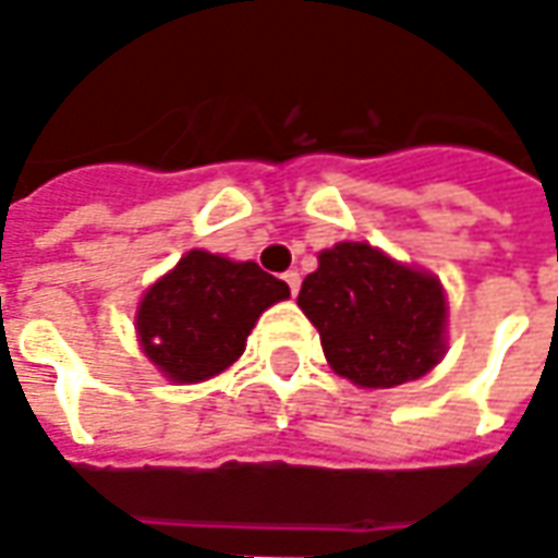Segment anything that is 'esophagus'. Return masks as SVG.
<instances>
[{
  "instance_id": "obj_1",
  "label": "esophagus",
  "mask_w": 558,
  "mask_h": 558,
  "mask_svg": "<svg viewBox=\"0 0 558 558\" xmlns=\"http://www.w3.org/2000/svg\"><path fill=\"white\" fill-rule=\"evenodd\" d=\"M283 283L290 287V296H296V293H299V271H287V275H283Z\"/></svg>"
}]
</instances>
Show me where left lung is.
I'll return each instance as SVG.
<instances>
[{
    "mask_svg": "<svg viewBox=\"0 0 558 558\" xmlns=\"http://www.w3.org/2000/svg\"><path fill=\"white\" fill-rule=\"evenodd\" d=\"M296 302L317 327L330 367L361 389L420 379L445 355L448 305L438 278L371 243L324 250Z\"/></svg>",
    "mask_w": 558,
    "mask_h": 558,
    "instance_id": "1",
    "label": "left lung"
}]
</instances>
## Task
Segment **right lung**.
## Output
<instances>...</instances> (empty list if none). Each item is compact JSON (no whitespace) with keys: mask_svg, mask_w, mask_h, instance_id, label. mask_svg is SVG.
I'll list each match as a JSON object with an SVG mask.
<instances>
[{"mask_svg":"<svg viewBox=\"0 0 558 558\" xmlns=\"http://www.w3.org/2000/svg\"><path fill=\"white\" fill-rule=\"evenodd\" d=\"M287 296L290 287L256 262L191 250L142 296L135 330L163 376L201 383L231 367L262 312Z\"/></svg>","mask_w":558,"mask_h":558,"instance_id":"add662e5","label":"right lung"}]
</instances>
